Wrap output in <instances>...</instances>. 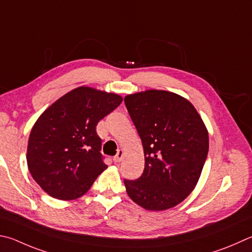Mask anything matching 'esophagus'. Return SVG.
Returning <instances> with one entry per match:
<instances>
[{
	"label": "esophagus",
	"instance_id": "1",
	"mask_svg": "<svg viewBox=\"0 0 252 252\" xmlns=\"http://www.w3.org/2000/svg\"><path fill=\"white\" fill-rule=\"evenodd\" d=\"M123 154H125V153H123V151H122V150H119L116 157L113 158V161L116 162V163L121 162V159H122V158H123Z\"/></svg>",
	"mask_w": 252,
	"mask_h": 252
}]
</instances>
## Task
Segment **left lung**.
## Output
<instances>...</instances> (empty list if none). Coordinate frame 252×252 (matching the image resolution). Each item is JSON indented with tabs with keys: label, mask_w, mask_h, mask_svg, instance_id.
<instances>
[{
	"label": "left lung",
	"mask_w": 252,
	"mask_h": 252,
	"mask_svg": "<svg viewBox=\"0 0 252 252\" xmlns=\"http://www.w3.org/2000/svg\"><path fill=\"white\" fill-rule=\"evenodd\" d=\"M125 103L144 150L145 165L126 193L146 210H165L195 189L208 154V132L189 100L165 90L127 94Z\"/></svg>",
	"instance_id": "obj_1"
}]
</instances>
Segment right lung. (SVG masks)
Masks as SVG:
<instances>
[{"mask_svg":"<svg viewBox=\"0 0 252 252\" xmlns=\"http://www.w3.org/2000/svg\"><path fill=\"white\" fill-rule=\"evenodd\" d=\"M121 102L117 94L78 87L40 114L31 131L26 158L31 175L48 195L79 198L108 167L95 126Z\"/></svg>","mask_w":252,"mask_h":252,"instance_id":"1","label":"right lung"}]
</instances>
